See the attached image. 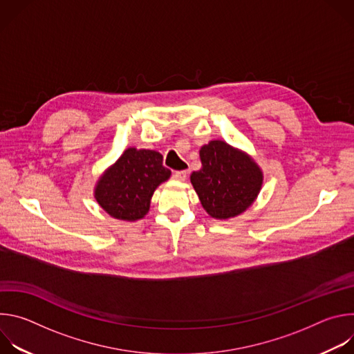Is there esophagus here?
Returning a JSON list of instances; mask_svg holds the SVG:
<instances>
[{
    "mask_svg": "<svg viewBox=\"0 0 354 354\" xmlns=\"http://www.w3.org/2000/svg\"><path fill=\"white\" fill-rule=\"evenodd\" d=\"M174 178L176 179V180H185L186 178H187V171H176L175 174H174Z\"/></svg>",
    "mask_w": 354,
    "mask_h": 354,
    "instance_id": "obj_1",
    "label": "esophagus"
}]
</instances>
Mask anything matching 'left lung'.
<instances>
[{"label": "left lung", "mask_w": 354, "mask_h": 354, "mask_svg": "<svg viewBox=\"0 0 354 354\" xmlns=\"http://www.w3.org/2000/svg\"><path fill=\"white\" fill-rule=\"evenodd\" d=\"M201 168L190 182L206 213L216 220H230L245 213L263 185V172L245 151L223 140L200 148Z\"/></svg>", "instance_id": "8db88e82"}]
</instances>
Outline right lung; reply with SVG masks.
I'll use <instances>...</instances> for the list:
<instances>
[{
  "label": "right lung",
  "instance_id": "1",
  "mask_svg": "<svg viewBox=\"0 0 354 354\" xmlns=\"http://www.w3.org/2000/svg\"><path fill=\"white\" fill-rule=\"evenodd\" d=\"M169 176L158 151L130 147L99 176L93 197L111 217L134 223L147 216L156 189Z\"/></svg>",
  "mask_w": 354,
  "mask_h": 354
}]
</instances>
